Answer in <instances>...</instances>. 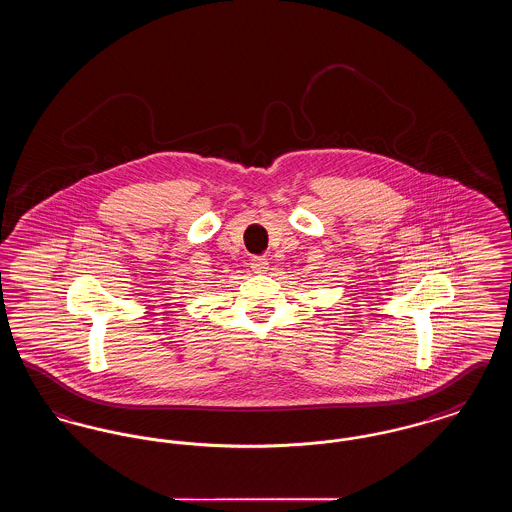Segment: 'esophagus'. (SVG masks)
<instances>
[{
	"mask_svg": "<svg viewBox=\"0 0 512 512\" xmlns=\"http://www.w3.org/2000/svg\"><path fill=\"white\" fill-rule=\"evenodd\" d=\"M267 267L268 263L265 257H253V259H251V270H253V272L261 274V272L267 270Z\"/></svg>",
	"mask_w": 512,
	"mask_h": 512,
	"instance_id": "obj_1",
	"label": "esophagus"
}]
</instances>
